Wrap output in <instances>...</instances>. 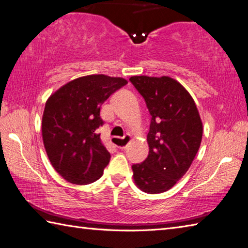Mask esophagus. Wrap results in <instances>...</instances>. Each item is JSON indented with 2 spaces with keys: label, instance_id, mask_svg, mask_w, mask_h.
<instances>
[{
  "label": "esophagus",
  "instance_id": "34e87169",
  "mask_svg": "<svg viewBox=\"0 0 248 248\" xmlns=\"http://www.w3.org/2000/svg\"><path fill=\"white\" fill-rule=\"evenodd\" d=\"M114 138H118V137H113L112 139H114ZM118 139H120V138H118ZM122 139L125 141V145H123V146H118V148H119L120 150H124V149L126 148V144H127V143L129 142L131 137H130V135H125Z\"/></svg>",
  "mask_w": 248,
  "mask_h": 248
}]
</instances>
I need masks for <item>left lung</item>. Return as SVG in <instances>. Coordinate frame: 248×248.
Masks as SVG:
<instances>
[{"label":"left lung","instance_id":"obj_1","mask_svg":"<svg viewBox=\"0 0 248 248\" xmlns=\"http://www.w3.org/2000/svg\"><path fill=\"white\" fill-rule=\"evenodd\" d=\"M129 80L152 115L149 155L131 167L134 182L144 193H165L187 172L198 152L203 131L199 111L188 91L168 76H133Z\"/></svg>","mask_w":248,"mask_h":248}]
</instances>
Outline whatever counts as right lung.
<instances>
[{
  "label": "right lung",
  "mask_w": 248,
  "mask_h": 248,
  "mask_svg": "<svg viewBox=\"0 0 248 248\" xmlns=\"http://www.w3.org/2000/svg\"><path fill=\"white\" fill-rule=\"evenodd\" d=\"M127 83L121 77L89 75L74 79L49 96L42 135L54 170L69 183H93L103 175L110 153L97 128L103 125L100 106Z\"/></svg>",
  "instance_id": "1"
}]
</instances>
